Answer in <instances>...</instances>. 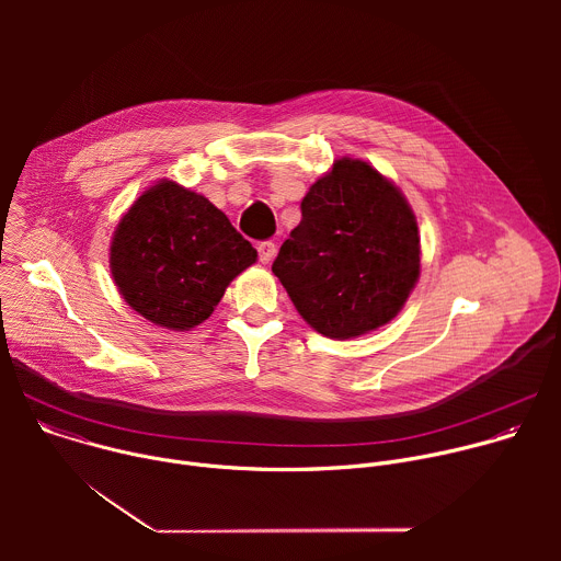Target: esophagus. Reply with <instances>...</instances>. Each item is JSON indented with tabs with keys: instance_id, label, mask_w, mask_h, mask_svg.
Returning a JSON list of instances; mask_svg holds the SVG:
<instances>
[{
	"instance_id": "34e87169",
	"label": "esophagus",
	"mask_w": 561,
	"mask_h": 561,
	"mask_svg": "<svg viewBox=\"0 0 561 561\" xmlns=\"http://www.w3.org/2000/svg\"><path fill=\"white\" fill-rule=\"evenodd\" d=\"M257 253H260L262 264H271L273 257H275V253H277V247H275V242H271V239H266V242H260Z\"/></svg>"
}]
</instances>
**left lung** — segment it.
Masks as SVG:
<instances>
[{
  "label": "left lung",
  "instance_id": "obj_1",
  "mask_svg": "<svg viewBox=\"0 0 561 561\" xmlns=\"http://www.w3.org/2000/svg\"><path fill=\"white\" fill-rule=\"evenodd\" d=\"M273 273L297 312L331 340L359 337L402 310L420 277L417 219L362 159H337L301 199Z\"/></svg>",
  "mask_w": 561,
  "mask_h": 561
}]
</instances>
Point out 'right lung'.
<instances>
[{
    "label": "right lung",
    "mask_w": 561,
    "mask_h": 561,
    "mask_svg": "<svg viewBox=\"0 0 561 561\" xmlns=\"http://www.w3.org/2000/svg\"><path fill=\"white\" fill-rule=\"evenodd\" d=\"M255 260L217 206L169 180L128 208L111 244V273L126 304L171 331L199 327Z\"/></svg>",
    "instance_id": "1"
}]
</instances>
